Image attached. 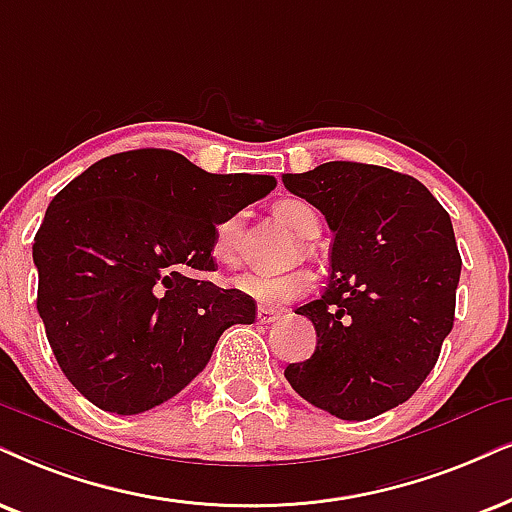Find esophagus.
<instances>
[{
	"label": "esophagus",
	"mask_w": 512,
	"mask_h": 512,
	"mask_svg": "<svg viewBox=\"0 0 512 512\" xmlns=\"http://www.w3.org/2000/svg\"><path fill=\"white\" fill-rule=\"evenodd\" d=\"M281 309H271V307H260L257 309V321L260 323H274L281 319Z\"/></svg>",
	"instance_id": "esophagus-1"
}]
</instances>
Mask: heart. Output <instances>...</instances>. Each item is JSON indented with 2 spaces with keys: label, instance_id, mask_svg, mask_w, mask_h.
Listing matches in <instances>:
<instances>
[{
  "label": "heart",
  "instance_id": "b5f03b06",
  "mask_svg": "<svg viewBox=\"0 0 512 512\" xmlns=\"http://www.w3.org/2000/svg\"><path fill=\"white\" fill-rule=\"evenodd\" d=\"M276 217L288 226L290 231L302 238H312L319 231V215L309 203L300 198H286L276 203ZM236 217L224 219L215 226V238H212V255L219 262H231L234 257V234H236ZM234 288L238 293L248 295L250 300L264 304V307H276L300 300L312 290V276L304 271L293 274H262V271H245L234 278Z\"/></svg>",
  "mask_w": 512,
  "mask_h": 512
}]
</instances>
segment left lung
I'll list each match as a JSON object with an SVG mask.
<instances>
[{"label":"left lung","instance_id":"1","mask_svg":"<svg viewBox=\"0 0 512 512\" xmlns=\"http://www.w3.org/2000/svg\"><path fill=\"white\" fill-rule=\"evenodd\" d=\"M283 184L335 234L326 293L295 312L314 323L316 349L286 380L331 416H380L423 385L454 328L461 255L449 212L418 179L378 165L335 160Z\"/></svg>","mask_w":512,"mask_h":512}]
</instances>
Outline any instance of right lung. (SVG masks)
Masks as SVG:
<instances>
[{"label": "right lung", "instance_id": "obj_1", "mask_svg": "<svg viewBox=\"0 0 512 512\" xmlns=\"http://www.w3.org/2000/svg\"><path fill=\"white\" fill-rule=\"evenodd\" d=\"M274 186L139 148L56 193L32 245L37 312L77 392L108 413H144L208 366L226 328L255 321V300L198 274L215 271V226Z\"/></svg>", "mask_w": 512, "mask_h": 512}]
</instances>
